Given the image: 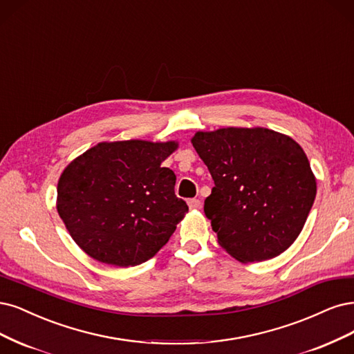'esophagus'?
<instances>
[{
    "label": "esophagus",
    "instance_id": "obj_1",
    "mask_svg": "<svg viewBox=\"0 0 354 354\" xmlns=\"http://www.w3.org/2000/svg\"><path fill=\"white\" fill-rule=\"evenodd\" d=\"M187 205H189V208L190 209H201V201L199 199H190V201H187Z\"/></svg>",
    "mask_w": 354,
    "mask_h": 354
}]
</instances>
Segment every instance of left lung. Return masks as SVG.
<instances>
[{
    "label": "left lung",
    "instance_id": "obj_1",
    "mask_svg": "<svg viewBox=\"0 0 354 354\" xmlns=\"http://www.w3.org/2000/svg\"><path fill=\"white\" fill-rule=\"evenodd\" d=\"M215 186L205 199L218 245L239 262L286 252L301 233L316 177L301 146L265 127H223L190 139Z\"/></svg>",
    "mask_w": 354,
    "mask_h": 354
}]
</instances>
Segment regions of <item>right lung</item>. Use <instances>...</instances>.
<instances>
[{"mask_svg": "<svg viewBox=\"0 0 354 354\" xmlns=\"http://www.w3.org/2000/svg\"><path fill=\"white\" fill-rule=\"evenodd\" d=\"M177 148V140L100 142L63 169L57 211L84 253L127 268L165 245L189 212L174 171L161 165Z\"/></svg>", "mask_w": 354, "mask_h": 354, "instance_id": "obj_1", "label": "right lung"}]
</instances>
